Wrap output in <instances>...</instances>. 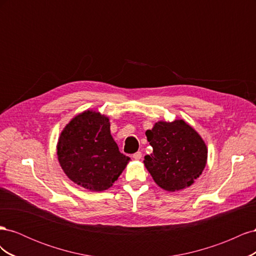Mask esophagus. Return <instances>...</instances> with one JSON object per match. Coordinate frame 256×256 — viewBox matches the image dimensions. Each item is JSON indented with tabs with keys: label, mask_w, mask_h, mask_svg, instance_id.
Segmentation results:
<instances>
[{
	"label": "esophagus",
	"mask_w": 256,
	"mask_h": 256,
	"mask_svg": "<svg viewBox=\"0 0 256 256\" xmlns=\"http://www.w3.org/2000/svg\"><path fill=\"white\" fill-rule=\"evenodd\" d=\"M132 158L136 160H140L142 158V152H136L132 154Z\"/></svg>",
	"instance_id": "obj_1"
}]
</instances>
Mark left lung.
Wrapping results in <instances>:
<instances>
[{
	"label": "left lung",
	"instance_id": "left-lung-1",
	"mask_svg": "<svg viewBox=\"0 0 256 256\" xmlns=\"http://www.w3.org/2000/svg\"><path fill=\"white\" fill-rule=\"evenodd\" d=\"M145 134L152 152L143 162L160 188L170 192L188 188L204 171L207 146L184 120L157 122Z\"/></svg>",
	"mask_w": 256,
	"mask_h": 256
}]
</instances>
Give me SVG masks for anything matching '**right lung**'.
I'll use <instances>...</instances> for the list:
<instances>
[{"label": "right lung", "mask_w": 256, "mask_h": 256, "mask_svg": "<svg viewBox=\"0 0 256 256\" xmlns=\"http://www.w3.org/2000/svg\"><path fill=\"white\" fill-rule=\"evenodd\" d=\"M56 150L69 180L90 191L112 187L130 161L111 136L109 118L92 110L76 115L67 124Z\"/></svg>", "instance_id": "add662e5"}]
</instances>
